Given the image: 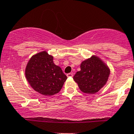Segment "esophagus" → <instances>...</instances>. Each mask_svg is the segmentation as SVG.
<instances>
[{
	"label": "esophagus",
	"mask_w": 134,
	"mask_h": 134,
	"mask_svg": "<svg viewBox=\"0 0 134 134\" xmlns=\"http://www.w3.org/2000/svg\"><path fill=\"white\" fill-rule=\"evenodd\" d=\"M67 77H72L73 76V75H72V73H69L67 75Z\"/></svg>",
	"instance_id": "obj_1"
}]
</instances>
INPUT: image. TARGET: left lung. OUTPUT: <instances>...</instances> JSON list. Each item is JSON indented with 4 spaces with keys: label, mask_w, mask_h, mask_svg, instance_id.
<instances>
[{
    "label": "left lung",
    "mask_w": 134,
    "mask_h": 134,
    "mask_svg": "<svg viewBox=\"0 0 134 134\" xmlns=\"http://www.w3.org/2000/svg\"><path fill=\"white\" fill-rule=\"evenodd\" d=\"M80 69L73 79L80 90L87 94H94L103 87L110 73L108 65L96 56L82 62Z\"/></svg>",
    "instance_id": "8db88e82"
}]
</instances>
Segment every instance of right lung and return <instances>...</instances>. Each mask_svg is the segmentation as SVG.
I'll return each instance as SVG.
<instances>
[{"label": "right lung", "instance_id": "obj_1", "mask_svg": "<svg viewBox=\"0 0 134 134\" xmlns=\"http://www.w3.org/2000/svg\"><path fill=\"white\" fill-rule=\"evenodd\" d=\"M25 76L31 87L46 96L59 92L67 80V76L53 62V56L46 51L34 55L27 63Z\"/></svg>", "mask_w": 134, "mask_h": 134}]
</instances>
